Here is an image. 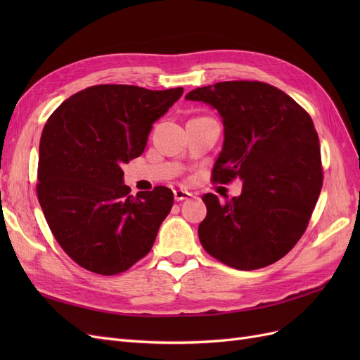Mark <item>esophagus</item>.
I'll use <instances>...</instances> for the list:
<instances>
[{
	"label": "esophagus",
	"mask_w": 360,
	"mask_h": 360,
	"mask_svg": "<svg viewBox=\"0 0 360 360\" xmlns=\"http://www.w3.org/2000/svg\"><path fill=\"white\" fill-rule=\"evenodd\" d=\"M192 197V193L188 192V191H183V189H177L174 191V200L176 201H184Z\"/></svg>",
	"instance_id": "34e87169"
}]
</instances>
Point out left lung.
<instances>
[{
	"instance_id": "obj_1",
	"label": "left lung",
	"mask_w": 360,
	"mask_h": 360,
	"mask_svg": "<svg viewBox=\"0 0 360 360\" xmlns=\"http://www.w3.org/2000/svg\"><path fill=\"white\" fill-rule=\"evenodd\" d=\"M186 101L210 105L222 118L213 180L243 181L242 193L225 202L213 193L202 197V248L238 270L274 264L299 242L321 192L320 143L311 117L284 91L258 81L200 86Z\"/></svg>"
}]
</instances>
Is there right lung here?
I'll return each mask as SVG.
<instances>
[{"label": "right lung", "mask_w": 360, "mask_h": 360, "mask_svg": "<svg viewBox=\"0 0 360 360\" xmlns=\"http://www.w3.org/2000/svg\"><path fill=\"white\" fill-rule=\"evenodd\" d=\"M183 89L94 85L70 96L43 127L37 197L56 240L75 263L117 275L146 257L174 195H130L123 165L143 155L158 120Z\"/></svg>", "instance_id": "right-lung-1"}]
</instances>
